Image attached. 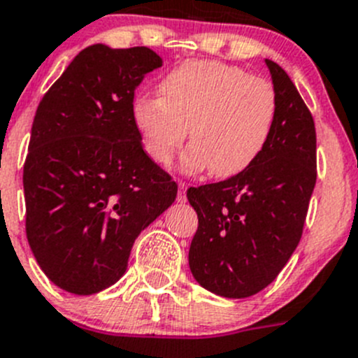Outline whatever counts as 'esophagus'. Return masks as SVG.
<instances>
[{
  "mask_svg": "<svg viewBox=\"0 0 358 358\" xmlns=\"http://www.w3.org/2000/svg\"><path fill=\"white\" fill-rule=\"evenodd\" d=\"M176 199H178V203H185L187 201V183H178V196H176Z\"/></svg>",
  "mask_w": 358,
  "mask_h": 358,
  "instance_id": "obj_1",
  "label": "esophagus"
}]
</instances>
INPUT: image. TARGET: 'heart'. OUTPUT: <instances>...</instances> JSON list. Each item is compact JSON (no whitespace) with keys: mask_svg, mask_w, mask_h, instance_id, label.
<instances>
[{"mask_svg":"<svg viewBox=\"0 0 358 358\" xmlns=\"http://www.w3.org/2000/svg\"><path fill=\"white\" fill-rule=\"evenodd\" d=\"M271 82L218 61H185L166 73L157 96L134 99L133 120L148 157L166 164L187 138L185 171L232 176L257 161L275 127Z\"/></svg>","mask_w":358,"mask_h":358,"instance_id":"b5f03b06","label":"heart"}]
</instances>
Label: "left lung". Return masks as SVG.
Wrapping results in <instances>:
<instances>
[{
	"label": "left lung",
	"instance_id": "1",
	"mask_svg": "<svg viewBox=\"0 0 358 358\" xmlns=\"http://www.w3.org/2000/svg\"><path fill=\"white\" fill-rule=\"evenodd\" d=\"M278 99L275 127L262 154L238 175L190 187L199 225L189 266L203 289L243 299L280 275L303 236L317 183V133L296 85L266 59Z\"/></svg>",
	"mask_w": 358,
	"mask_h": 358
}]
</instances>
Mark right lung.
<instances>
[{
    "mask_svg": "<svg viewBox=\"0 0 358 358\" xmlns=\"http://www.w3.org/2000/svg\"><path fill=\"white\" fill-rule=\"evenodd\" d=\"M162 59L148 47L83 48L40 101L24 164L26 234L54 285L91 296L119 282L134 239L176 199L141 147L133 99Z\"/></svg>",
    "mask_w": 358,
    "mask_h": 358,
    "instance_id": "obj_1",
    "label": "right lung"
}]
</instances>
